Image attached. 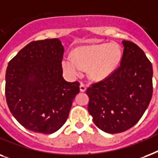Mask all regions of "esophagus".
Masks as SVG:
<instances>
[{
    "instance_id": "1",
    "label": "esophagus",
    "mask_w": 158,
    "mask_h": 158,
    "mask_svg": "<svg viewBox=\"0 0 158 158\" xmlns=\"http://www.w3.org/2000/svg\"><path fill=\"white\" fill-rule=\"evenodd\" d=\"M86 90V85L85 84H83V83H81L80 85V90L81 92H84L85 90Z\"/></svg>"
}]
</instances>
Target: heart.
Returning a JSON list of instances; mask_svg holds the SVG:
<instances>
[{"instance_id": "b5f03b06", "label": "heart", "mask_w": 158, "mask_h": 158, "mask_svg": "<svg viewBox=\"0 0 158 158\" xmlns=\"http://www.w3.org/2000/svg\"><path fill=\"white\" fill-rule=\"evenodd\" d=\"M120 50L113 44H101L79 48L73 56L65 55L62 58V68L70 77H77L82 70H88L92 80H102L108 77L118 66Z\"/></svg>"}]
</instances>
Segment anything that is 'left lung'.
Instances as JSON below:
<instances>
[{"instance_id":"left-lung-1","label":"left lung","mask_w":158,"mask_h":158,"mask_svg":"<svg viewBox=\"0 0 158 158\" xmlns=\"http://www.w3.org/2000/svg\"><path fill=\"white\" fill-rule=\"evenodd\" d=\"M122 43L119 66L85 90L93 122L108 134L122 133L135 125L152 96L151 62L134 43L127 40Z\"/></svg>"}]
</instances>
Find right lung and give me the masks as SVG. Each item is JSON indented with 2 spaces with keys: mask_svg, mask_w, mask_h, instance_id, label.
Segmentation results:
<instances>
[{
  "mask_svg": "<svg viewBox=\"0 0 158 158\" xmlns=\"http://www.w3.org/2000/svg\"><path fill=\"white\" fill-rule=\"evenodd\" d=\"M64 48L58 39L32 41L8 63L6 99L16 120L25 129L54 133L68 119L78 81L62 77Z\"/></svg>",
  "mask_w": 158,
  "mask_h": 158,
  "instance_id": "obj_1",
  "label": "right lung"
}]
</instances>
